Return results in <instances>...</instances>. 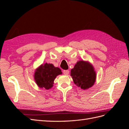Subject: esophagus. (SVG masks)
Wrapping results in <instances>:
<instances>
[{"instance_id": "1", "label": "esophagus", "mask_w": 129, "mask_h": 129, "mask_svg": "<svg viewBox=\"0 0 129 129\" xmlns=\"http://www.w3.org/2000/svg\"><path fill=\"white\" fill-rule=\"evenodd\" d=\"M63 73L64 75H68V74H69V71H68V70H64V71H63Z\"/></svg>"}]
</instances>
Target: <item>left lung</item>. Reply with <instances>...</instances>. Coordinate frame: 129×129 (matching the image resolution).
Segmentation results:
<instances>
[{
    "mask_svg": "<svg viewBox=\"0 0 129 129\" xmlns=\"http://www.w3.org/2000/svg\"><path fill=\"white\" fill-rule=\"evenodd\" d=\"M71 75L74 83L82 89L85 90L94 84L96 74L93 67L88 61H79L72 69Z\"/></svg>",
    "mask_w": 129,
    "mask_h": 129,
    "instance_id": "1",
    "label": "left lung"
}]
</instances>
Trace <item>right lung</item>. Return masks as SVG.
Masks as SVG:
<instances>
[{
    "label": "right lung",
    "mask_w": 129,
    "mask_h": 129,
    "mask_svg": "<svg viewBox=\"0 0 129 129\" xmlns=\"http://www.w3.org/2000/svg\"><path fill=\"white\" fill-rule=\"evenodd\" d=\"M62 74L61 70L54 67L53 64L46 63L41 64L34 73V80L38 86L47 90L53 87L56 77Z\"/></svg>",
    "instance_id": "obj_1"
}]
</instances>
